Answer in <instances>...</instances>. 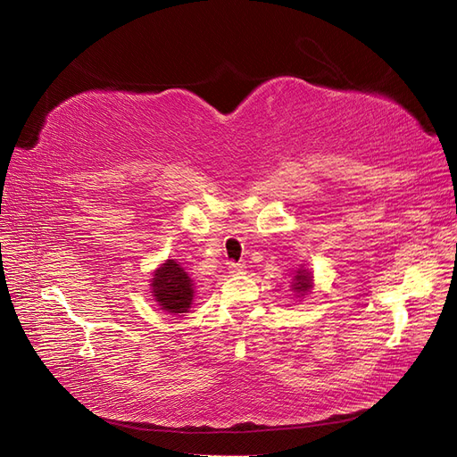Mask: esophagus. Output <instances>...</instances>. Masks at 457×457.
Wrapping results in <instances>:
<instances>
[{
  "mask_svg": "<svg viewBox=\"0 0 457 457\" xmlns=\"http://www.w3.org/2000/svg\"><path fill=\"white\" fill-rule=\"evenodd\" d=\"M228 270H229V275H245V273H246V271H245V270H246L245 263H235V262H231Z\"/></svg>",
  "mask_w": 457,
  "mask_h": 457,
  "instance_id": "obj_1",
  "label": "esophagus"
}]
</instances>
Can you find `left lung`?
<instances>
[{
    "mask_svg": "<svg viewBox=\"0 0 457 457\" xmlns=\"http://www.w3.org/2000/svg\"><path fill=\"white\" fill-rule=\"evenodd\" d=\"M312 287H313V273L303 270V268H300V270L296 271V275H294L292 290L296 292V296L303 298L305 294H307L309 290H312Z\"/></svg>",
    "mask_w": 457,
    "mask_h": 457,
    "instance_id": "1",
    "label": "left lung"
}]
</instances>
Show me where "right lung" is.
Returning <instances> with one entry per match:
<instances>
[{"instance_id":"obj_1","label":"right lung","mask_w":457,"mask_h":457,"mask_svg":"<svg viewBox=\"0 0 457 457\" xmlns=\"http://www.w3.org/2000/svg\"><path fill=\"white\" fill-rule=\"evenodd\" d=\"M152 296L163 312L187 313L194 300V281L184 271L180 263L167 260L152 277Z\"/></svg>"}]
</instances>
